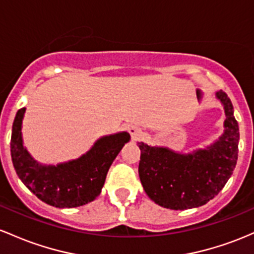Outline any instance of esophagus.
Segmentation results:
<instances>
[{
  "label": "esophagus",
  "instance_id": "34e87169",
  "mask_svg": "<svg viewBox=\"0 0 254 254\" xmlns=\"http://www.w3.org/2000/svg\"><path fill=\"white\" fill-rule=\"evenodd\" d=\"M129 134H130V136H132L133 140H138V139H140L142 135L141 128H139L136 126H130L129 127Z\"/></svg>",
  "mask_w": 254,
  "mask_h": 254
}]
</instances>
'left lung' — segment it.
I'll return each mask as SVG.
<instances>
[{
    "label": "left lung",
    "mask_w": 254,
    "mask_h": 254,
    "mask_svg": "<svg viewBox=\"0 0 254 254\" xmlns=\"http://www.w3.org/2000/svg\"><path fill=\"white\" fill-rule=\"evenodd\" d=\"M216 98L226 114L224 132L205 149L182 153L138 142L139 178L146 194L159 206L172 210L201 206L215 198L232 176L240 139L238 121L227 93L218 91Z\"/></svg>",
    "instance_id": "1"
}]
</instances>
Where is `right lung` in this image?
Listing matches in <instances>:
<instances>
[{"mask_svg": "<svg viewBox=\"0 0 254 254\" xmlns=\"http://www.w3.org/2000/svg\"><path fill=\"white\" fill-rule=\"evenodd\" d=\"M25 110L26 108H21L16 113L10 139L13 165L20 180L37 198L60 209L78 207L95 200L114 159L129 141V133L102 136L76 159L56 165L42 164L24 146L21 128Z\"/></svg>", "mask_w": 254, "mask_h": 254, "instance_id": "right-lung-1", "label": "right lung"}]
</instances>
